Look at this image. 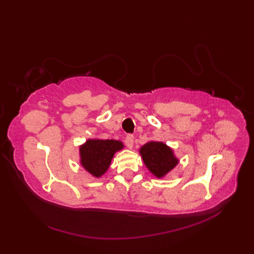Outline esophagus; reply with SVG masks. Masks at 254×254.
Wrapping results in <instances>:
<instances>
[{"label": "esophagus", "instance_id": "34e87169", "mask_svg": "<svg viewBox=\"0 0 254 254\" xmlns=\"http://www.w3.org/2000/svg\"><path fill=\"white\" fill-rule=\"evenodd\" d=\"M124 143H126V145L128 148H132L133 143H134V136L131 135V134H128V135H127L126 139H124Z\"/></svg>", "mask_w": 254, "mask_h": 254}]
</instances>
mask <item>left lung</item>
Here are the masks:
<instances>
[{"label":"left lung","mask_w":254,"mask_h":254,"mask_svg":"<svg viewBox=\"0 0 254 254\" xmlns=\"http://www.w3.org/2000/svg\"><path fill=\"white\" fill-rule=\"evenodd\" d=\"M145 166L157 178L165 177L179 163L174 150L163 142H148L139 149Z\"/></svg>","instance_id":"1"}]
</instances>
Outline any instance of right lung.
Returning a JSON list of instances; mask_svg holds the SVG:
<instances>
[{
  "label": "right lung",
  "mask_w": 254,
  "mask_h": 254,
  "mask_svg": "<svg viewBox=\"0 0 254 254\" xmlns=\"http://www.w3.org/2000/svg\"><path fill=\"white\" fill-rule=\"evenodd\" d=\"M123 147V143L116 139H87L79 147L80 165L91 176L99 178L109 168L115 153Z\"/></svg>",
  "instance_id": "add662e5"
}]
</instances>
